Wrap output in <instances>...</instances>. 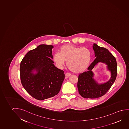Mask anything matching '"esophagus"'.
<instances>
[{"label": "esophagus", "mask_w": 129, "mask_h": 129, "mask_svg": "<svg viewBox=\"0 0 129 129\" xmlns=\"http://www.w3.org/2000/svg\"><path fill=\"white\" fill-rule=\"evenodd\" d=\"M71 75L70 74H69V73H66L65 74V76L66 77H69Z\"/></svg>", "instance_id": "1"}]
</instances>
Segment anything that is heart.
I'll return each mask as SVG.
<instances>
[{"instance_id": "b5f03b06", "label": "heart", "mask_w": 129, "mask_h": 129, "mask_svg": "<svg viewBox=\"0 0 129 129\" xmlns=\"http://www.w3.org/2000/svg\"><path fill=\"white\" fill-rule=\"evenodd\" d=\"M58 51L54 54L53 60L54 63L61 68L67 61V67L74 73H81L85 71L91 60V51L85 47L63 45Z\"/></svg>"}]
</instances>
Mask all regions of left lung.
<instances>
[{
  "mask_svg": "<svg viewBox=\"0 0 129 129\" xmlns=\"http://www.w3.org/2000/svg\"><path fill=\"white\" fill-rule=\"evenodd\" d=\"M93 48L96 58L88 67V71L79 75L77 84L79 93L86 99H95L104 95L115 81L117 75V64L113 54L107 49L99 47L96 43H93ZM99 62L105 63L111 73L110 80L103 84H99L95 80L91 71Z\"/></svg>",
  "mask_w": 129,
  "mask_h": 129,
  "instance_id": "1",
  "label": "left lung"
}]
</instances>
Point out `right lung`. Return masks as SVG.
<instances>
[{
  "label": "right lung",
  "instance_id": "1",
  "mask_svg": "<svg viewBox=\"0 0 129 129\" xmlns=\"http://www.w3.org/2000/svg\"><path fill=\"white\" fill-rule=\"evenodd\" d=\"M53 47L52 45H39L27 53L21 62L22 86L29 94L39 100L57 95L65 78L64 71L56 67L52 60Z\"/></svg>",
  "mask_w": 129,
  "mask_h": 129
}]
</instances>
